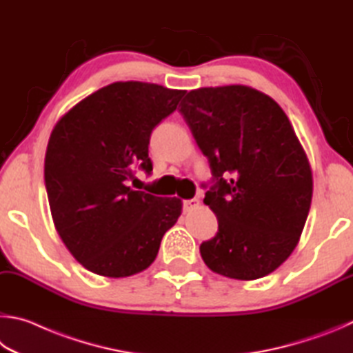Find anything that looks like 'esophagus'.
I'll use <instances>...</instances> for the list:
<instances>
[{
	"label": "esophagus",
	"mask_w": 353,
	"mask_h": 353,
	"mask_svg": "<svg viewBox=\"0 0 353 353\" xmlns=\"http://www.w3.org/2000/svg\"><path fill=\"white\" fill-rule=\"evenodd\" d=\"M200 206V201L194 199V200H184L183 201V211L184 212H189V211H194L195 208Z\"/></svg>",
	"instance_id": "1"
}]
</instances>
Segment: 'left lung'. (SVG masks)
Listing matches in <instances>:
<instances>
[{
	"instance_id": "left-lung-1",
	"label": "left lung",
	"mask_w": 353,
	"mask_h": 353,
	"mask_svg": "<svg viewBox=\"0 0 353 353\" xmlns=\"http://www.w3.org/2000/svg\"><path fill=\"white\" fill-rule=\"evenodd\" d=\"M180 107L212 172L205 205L219 231L200 245L203 261L239 281L273 273L298 245L313 194L310 164L287 114L245 85L192 90Z\"/></svg>"
}]
</instances>
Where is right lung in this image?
Listing matches in <instances>:
<instances>
[{"label":"right lung","mask_w":353,"mask_h":353,"mask_svg":"<svg viewBox=\"0 0 353 353\" xmlns=\"http://www.w3.org/2000/svg\"><path fill=\"white\" fill-rule=\"evenodd\" d=\"M183 90L114 82L55 123L45 158L52 220L66 248L91 273L127 277L150 267L180 199L133 190L136 169L150 173L153 128L176 110Z\"/></svg>","instance_id":"right-lung-1"}]
</instances>
